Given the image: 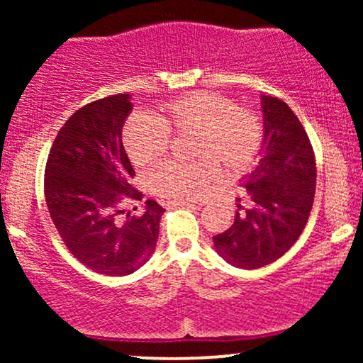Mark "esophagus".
Wrapping results in <instances>:
<instances>
[{"label":"esophagus","mask_w":363,"mask_h":363,"mask_svg":"<svg viewBox=\"0 0 363 363\" xmlns=\"http://www.w3.org/2000/svg\"><path fill=\"white\" fill-rule=\"evenodd\" d=\"M169 205H172V206H187V208H193V206H199V205H201V203L184 201V199H182V201H170Z\"/></svg>","instance_id":"34e87169"}]
</instances>
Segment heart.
<instances>
[{"label": "heart", "instance_id": "obj_1", "mask_svg": "<svg viewBox=\"0 0 363 363\" xmlns=\"http://www.w3.org/2000/svg\"><path fill=\"white\" fill-rule=\"evenodd\" d=\"M191 135L189 164L164 162L150 172L148 184L167 198L203 196L216 177L242 172L257 157L262 124L256 112L235 107L222 95L194 91L160 107L152 116H133L123 128V143L136 167H145L165 153L169 136Z\"/></svg>", "mask_w": 363, "mask_h": 363}]
</instances>
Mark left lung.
Returning <instances> with one entry per match:
<instances>
[{"mask_svg": "<svg viewBox=\"0 0 363 363\" xmlns=\"http://www.w3.org/2000/svg\"><path fill=\"white\" fill-rule=\"evenodd\" d=\"M259 162L244 177L247 205L237 199L235 220L213 237L228 264L257 269L272 264L297 242L315 193V158L306 129L280 99L261 95Z\"/></svg>", "mask_w": 363, "mask_h": 363, "instance_id": "obj_1", "label": "left lung"}]
</instances>
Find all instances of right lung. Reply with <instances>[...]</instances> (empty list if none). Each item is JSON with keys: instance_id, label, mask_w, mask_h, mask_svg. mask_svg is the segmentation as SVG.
<instances>
[{"instance_id": "1", "label": "right lung", "mask_w": 363, "mask_h": 363, "mask_svg": "<svg viewBox=\"0 0 363 363\" xmlns=\"http://www.w3.org/2000/svg\"><path fill=\"white\" fill-rule=\"evenodd\" d=\"M131 95L86 104L65 123L45 165L44 193L54 227L68 251L91 272L124 277L155 251L164 208L147 199L140 215L124 210L143 194L123 147ZM136 210V208H133Z\"/></svg>"}]
</instances>
